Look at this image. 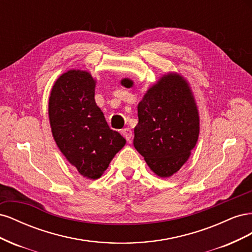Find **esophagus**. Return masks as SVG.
<instances>
[{"instance_id": "34e87169", "label": "esophagus", "mask_w": 252, "mask_h": 252, "mask_svg": "<svg viewBox=\"0 0 252 252\" xmlns=\"http://www.w3.org/2000/svg\"><path fill=\"white\" fill-rule=\"evenodd\" d=\"M122 134L124 135V138H125L128 142H130V141H131V136H132V131H131V129H129V128H124L123 130H122Z\"/></svg>"}]
</instances>
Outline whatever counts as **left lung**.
<instances>
[{
    "label": "left lung",
    "mask_w": 252,
    "mask_h": 252,
    "mask_svg": "<svg viewBox=\"0 0 252 252\" xmlns=\"http://www.w3.org/2000/svg\"><path fill=\"white\" fill-rule=\"evenodd\" d=\"M126 88L133 81L125 78ZM133 146L159 178L178 172L191 155L200 134V116L189 83L177 72L162 75L138 105Z\"/></svg>",
    "instance_id": "obj_1"
}]
</instances>
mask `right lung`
I'll list each match as a JSON object with an SVG mask.
<instances>
[{"label":"right lung","mask_w":252,"mask_h":252,"mask_svg":"<svg viewBox=\"0 0 252 252\" xmlns=\"http://www.w3.org/2000/svg\"><path fill=\"white\" fill-rule=\"evenodd\" d=\"M95 79L90 72L70 69L53 84L48 116L53 139L66 159L84 178L96 180L126 140L111 130L94 100Z\"/></svg>","instance_id":"1"}]
</instances>
